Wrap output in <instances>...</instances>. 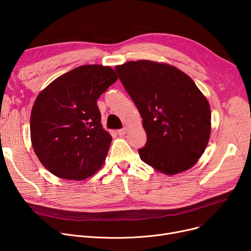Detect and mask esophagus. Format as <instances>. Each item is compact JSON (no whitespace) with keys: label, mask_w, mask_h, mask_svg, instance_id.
I'll return each mask as SVG.
<instances>
[{"label":"esophagus","mask_w":251,"mask_h":251,"mask_svg":"<svg viewBox=\"0 0 251 251\" xmlns=\"http://www.w3.org/2000/svg\"><path fill=\"white\" fill-rule=\"evenodd\" d=\"M127 131H128V128H127V127H125V128H123V129L118 130V134H119V135H121V136H123V135H125V134L127 133Z\"/></svg>","instance_id":"obj_1"}]
</instances>
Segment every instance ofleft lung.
Wrapping results in <instances>:
<instances>
[{"instance_id":"8db88e82","label":"left lung","mask_w":251,"mask_h":251,"mask_svg":"<svg viewBox=\"0 0 251 251\" xmlns=\"http://www.w3.org/2000/svg\"><path fill=\"white\" fill-rule=\"evenodd\" d=\"M148 134L142 162L166 175L192 168L210 136V107L192 79L167 63L131 61L116 66Z\"/></svg>"}]
</instances>
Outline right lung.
Instances as JSON below:
<instances>
[{"instance_id":"right-lung-1","label":"right lung","mask_w":251,"mask_h":251,"mask_svg":"<svg viewBox=\"0 0 251 251\" xmlns=\"http://www.w3.org/2000/svg\"><path fill=\"white\" fill-rule=\"evenodd\" d=\"M118 79L110 66L84 65L39 92L30 139L43 166L62 179L84 180L102 167L112 136L102 128L98 99Z\"/></svg>"}]
</instances>
